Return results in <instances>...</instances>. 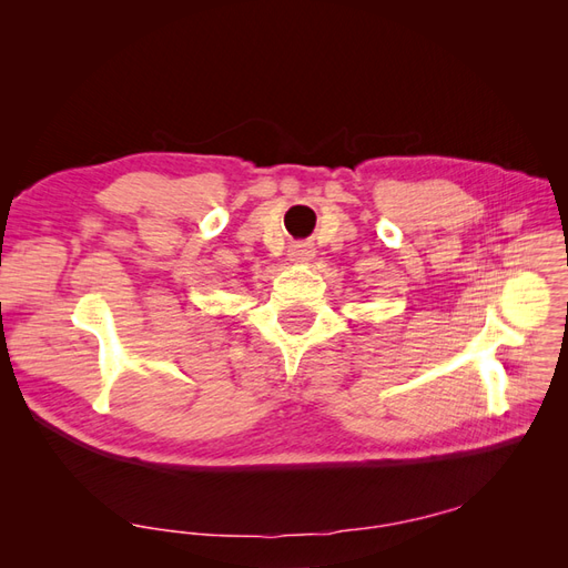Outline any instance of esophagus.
Returning <instances> with one entry per match:
<instances>
[{"label":"esophagus","mask_w":568,"mask_h":568,"mask_svg":"<svg viewBox=\"0 0 568 568\" xmlns=\"http://www.w3.org/2000/svg\"><path fill=\"white\" fill-rule=\"evenodd\" d=\"M315 255V251H313V246H296V248H291V261H298V263H303V261H311V257Z\"/></svg>","instance_id":"34e87169"}]
</instances>
